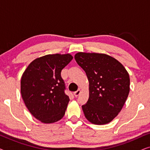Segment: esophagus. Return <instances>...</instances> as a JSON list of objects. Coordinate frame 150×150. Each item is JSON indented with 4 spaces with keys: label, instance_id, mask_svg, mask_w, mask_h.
I'll use <instances>...</instances> for the list:
<instances>
[{
    "label": "esophagus",
    "instance_id": "34e87169",
    "mask_svg": "<svg viewBox=\"0 0 150 150\" xmlns=\"http://www.w3.org/2000/svg\"><path fill=\"white\" fill-rule=\"evenodd\" d=\"M81 90L79 89H78L76 91H75L74 93V95L75 96V97H78V96L81 94Z\"/></svg>",
    "mask_w": 150,
    "mask_h": 150
}]
</instances>
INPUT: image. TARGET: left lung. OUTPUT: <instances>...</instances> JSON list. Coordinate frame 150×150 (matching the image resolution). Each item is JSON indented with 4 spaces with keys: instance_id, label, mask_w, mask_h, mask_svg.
<instances>
[{
    "instance_id": "obj_1",
    "label": "left lung",
    "mask_w": 150,
    "mask_h": 150,
    "mask_svg": "<svg viewBox=\"0 0 150 150\" xmlns=\"http://www.w3.org/2000/svg\"><path fill=\"white\" fill-rule=\"evenodd\" d=\"M74 58L89 80V97L82 106L92 124H108L122 109L129 91L130 76L126 68L113 57L102 53L78 52Z\"/></svg>"
}]
</instances>
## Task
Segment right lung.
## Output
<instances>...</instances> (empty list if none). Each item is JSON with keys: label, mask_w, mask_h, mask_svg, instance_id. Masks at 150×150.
I'll list each match as a JSON object with an SVG mask.
<instances>
[{"label": "right lung", "mask_w": 150, "mask_h": 150, "mask_svg": "<svg viewBox=\"0 0 150 150\" xmlns=\"http://www.w3.org/2000/svg\"><path fill=\"white\" fill-rule=\"evenodd\" d=\"M73 57L47 54L32 61L21 78L22 98L29 112L44 124L58 122L64 116L69 98L65 93L61 71Z\"/></svg>", "instance_id": "1"}]
</instances>
